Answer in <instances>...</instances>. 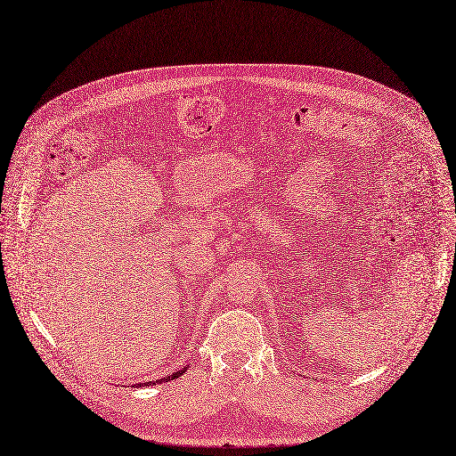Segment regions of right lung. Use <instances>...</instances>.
Segmentation results:
<instances>
[{
    "label": "right lung",
    "instance_id": "right-lung-1",
    "mask_svg": "<svg viewBox=\"0 0 456 456\" xmlns=\"http://www.w3.org/2000/svg\"><path fill=\"white\" fill-rule=\"evenodd\" d=\"M184 370L186 369H183V370H176V372H173V374H169V376H166V379H160V380H156V382H147V384H135L137 387H142V386H154V384H162V382H169V380H175V379H179L181 374H184Z\"/></svg>",
    "mask_w": 456,
    "mask_h": 456
}]
</instances>
